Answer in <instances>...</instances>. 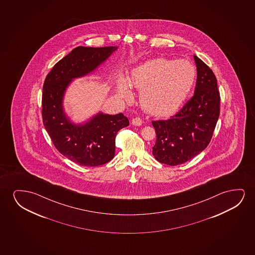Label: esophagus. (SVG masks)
I'll list each match as a JSON object with an SVG mask.
<instances>
[{"mask_svg":"<svg viewBox=\"0 0 255 255\" xmlns=\"http://www.w3.org/2000/svg\"><path fill=\"white\" fill-rule=\"evenodd\" d=\"M131 124H132L133 126H140L143 124V121H142V119H140V118H134L132 119V121H131Z\"/></svg>","mask_w":255,"mask_h":255,"instance_id":"34e87169","label":"esophagus"}]
</instances>
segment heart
<instances>
[{
	"instance_id": "heart-1",
	"label": "heart",
	"mask_w": 255,
	"mask_h": 255,
	"mask_svg": "<svg viewBox=\"0 0 255 255\" xmlns=\"http://www.w3.org/2000/svg\"><path fill=\"white\" fill-rule=\"evenodd\" d=\"M196 69L186 60H149L131 71L130 84L141 90L140 103L144 111L157 117L171 115L187 98L196 80ZM119 93L131 98L126 79L119 80Z\"/></svg>"
}]
</instances>
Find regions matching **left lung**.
Segmentation results:
<instances>
[{
    "instance_id": "obj_1",
    "label": "left lung",
    "mask_w": 255,
    "mask_h": 255,
    "mask_svg": "<svg viewBox=\"0 0 255 255\" xmlns=\"http://www.w3.org/2000/svg\"><path fill=\"white\" fill-rule=\"evenodd\" d=\"M194 60L197 82L192 98L171 119L151 121L157 135L152 154L162 164H184L205 150L219 119L220 96L216 77L198 56Z\"/></svg>"
}]
</instances>
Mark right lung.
<instances>
[{"label":"right lung","instance_id":"1","mask_svg":"<svg viewBox=\"0 0 255 255\" xmlns=\"http://www.w3.org/2000/svg\"><path fill=\"white\" fill-rule=\"evenodd\" d=\"M118 47L79 46L54 65L46 77L42 96L43 126L60 153L84 166H98L112 160L119 129L129 125L123 113H99L83 126H74L63 112V94L71 80L96 69Z\"/></svg>","mask_w":255,"mask_h":255}]
</instances>
